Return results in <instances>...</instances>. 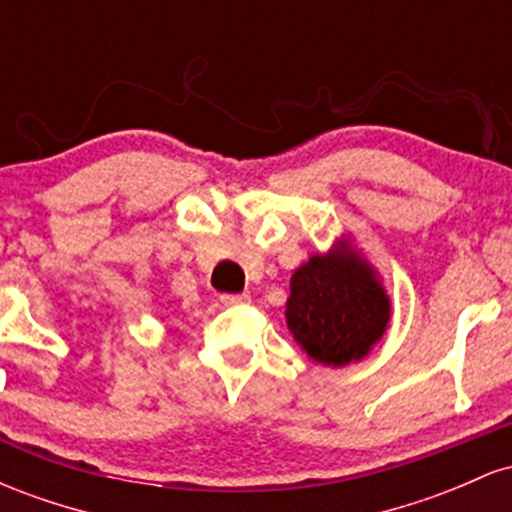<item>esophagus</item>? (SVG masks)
Instances as JSON below:
<instances>
[{"mask_svg":"<svg viewBox=\"0 0 512 512\" xmlns=\"http://www.w3.org/2000/svg\"><path fill=\"white\" fill-rule=\"evenodd\" d=\"M221 303L223 305H248L250 296L248 293H223Z\"/></svg>","mask_w":512,"mask_h":512,"instance_id":"obj_1","label":"esophagus"}]
</instances>
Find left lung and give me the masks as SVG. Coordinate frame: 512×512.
<instances>
[{
	"mask_svg": "<svg viewBox=\"0 0 512 512\" xmlns=\"http://www.w3.org/2000/svg\"><path fill=\"white\" fill-rule=\"evenodd\" d=\"M392 303L383 281L349 240L313 255L291 276L286 325L298 346L322 366L361 361L383 339Z\"/></svg>",
	"mask_w": 512,
	"mask_h": 512,
	"instance_id": "1",
	"label": "left lung"
}]
</instances>
